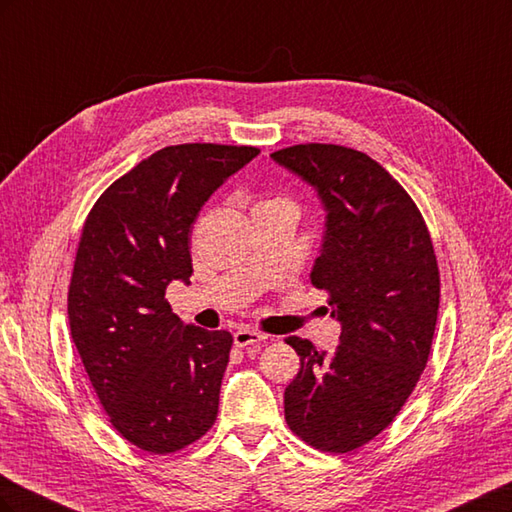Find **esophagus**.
<instances>
[{
	"label": "esophagus",
	"instance_id": "34e87169",
	"mask_svg": "<svg viewBox=\"0 0 512 512\" xmlns=\"http://www.w3.org/2000/svg\"><path fill=\"white\" fill-rule=\"evenodd\" d=\"M267 342V335L260 333L256 329H250V327H243L239 331H235V346L237 348H247V346H256V344H262Z\"/></svg>",
	"mask_w": 512,
	"mask_h": 512
}]
</instances>
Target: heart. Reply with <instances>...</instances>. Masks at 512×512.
Wrapping results in <instances>:
<instances>
[{"mask_svg": "<svg viewBox=\"0 0 512 512\" xmlns=\"http://www.w3.org/2000/svg\"><path fill=\"white\" fill-rule=\"evenodd\" d=\"M256 207H290V209H294L292 200H290V198H284V196L265 198V200H260V203H258Z\"/></svg>", "mask_w": 512, "mask_h": 512, "instance_id": "b5f03b06", "label": "heart"}]
</instances>
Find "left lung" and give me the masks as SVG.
I'll list each match as a JSON object with an SVG mask.
<instances>
[{"label":"left lung","mask_w":512,"mask_h":512,"mask_svg":"<svg viewBox=\"0 0 512 512\" xmlns=\"http://www.w3.org/2000/svg\"><path fill=\"white\" fill-rule=\"evenodd\" d=\"M271 158L314 185L327 230L309 273L342 322L339 346L286 337L301 359L286 386L288 427L324 453H350L393 423L429 359L440 271L421 211L367 153L305 143Z\"/></svg>","instance_id":"8db88e82"}]
</instances>
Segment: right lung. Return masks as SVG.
Returning a JSON list of instances; mask_svg holds the SVG:
<instances>
[{
	"label": "right lung",
	"mask_w": 512,
	"mask_h": 512,
	"mask_svg": "<svg viewBox=\"0 0 512 512\" xmlns=\"http://www.w3.org/2000/svg\"><path fill=\"white\" fill-rule=\"evenodd\" d=\"M258 153L164 147L108 185L85 220L68 292L72 342L108 421L141 451L177 453L218 418L232 335L183 324L164 294L190 282L198 211Z\"/></svg>",
	"instance_id": "add662e5"
}]
</instances>
